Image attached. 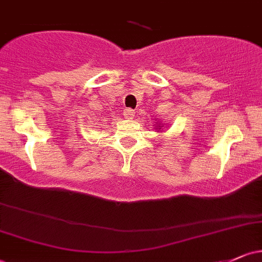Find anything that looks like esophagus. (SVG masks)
<instances>
[{
    "label": "esophagus",
    "mask_w": 262,
    "mask_h": 262,
    "mask_svg": "<svg viewBox=\"0 0 262 262\" xmlns=\"http://www.w3.org/2000/svg\"><path fill=\"white\" fill-rule=\"evenodd\" d=\"M123 116L126 117V119H134L135 116V111L131 108H126L125 111H123Z\"/></svg>",
    "instance_id": "1"
}]
</instances>
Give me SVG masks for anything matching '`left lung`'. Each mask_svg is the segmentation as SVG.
I'll return each mask as SVG.
<instances>
[{
    "label": "left lung",
    "mask_w": 262,
    "mask_h": 262,
    "mask_svg": "<svg viewBox=\"0 0 262 262\" xmlns=\"http://www.w3.org/2000/svg\"><path fill=\"white\" fill-rule=\"evenodd\" d=\"M154 126H155V130H156V132H162L165 128V125L160 120H156V123H155Z\"/></svg>",
    "instance_id": "left-lung-1"
}]
</instances>
